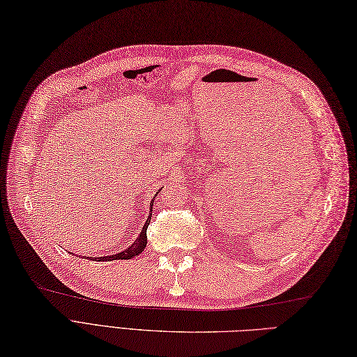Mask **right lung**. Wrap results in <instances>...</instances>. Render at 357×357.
Returning a JSON list of instances; mask_svg holds the SVG:
<instances>
[{
  "instance_id": "1",
  "label": "right lung",
  "mask_w": 357,
  "mask_h": 357,
  "mask_svg": "<svg viewBox=\"0 0 357 357\" xmlns=\"http://www.w3.org/2000/svg\"><path fill=\"white\" fill-rule=\"evenodd\" d=\"M155 197H158V194H155ZM154 197V198H155ZM153 203L154 199H151V208H150V215H149V220H146L144 229L141 231V234H139V238L133 242L132 247H128L126 251H123V253H118V255H113V256H102V257H92L95 260H98V262H102V260H116V259H132V257H136L139 256L144 251V248L146 247V229H149L150 225V221H151V215H153Z\"/></svg>"
}]
</instances>
